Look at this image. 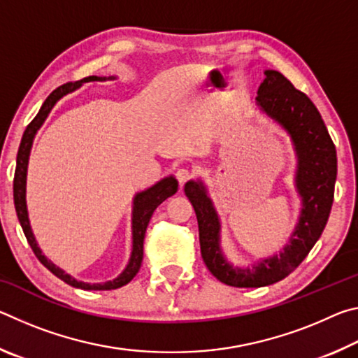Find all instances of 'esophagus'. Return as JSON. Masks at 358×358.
Returning a JSON list of instances; mask_svg holds the SVG:
<instances>
[{
	"label": "esophagus",
	"instance_id": "1",
	"mask_svg": "<svg viewBox=\"0 0 358 358\" xmlns=\"http://www.w3.org/2000/svg\"><path fill=\"white\" fill-rule=\"evenodd\" d=\"M175 177H177L180 186H185V185L187 183V181H189V180L192 178V172L189 171V169L181 167V169H178L177 172H175Z\"/></svg>",
	"mask_w": 358,
	"mask_h": 358
}]
</instances>
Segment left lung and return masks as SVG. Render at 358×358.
I'll return each mask as SVG.
<instances>
[{
  "mask_svg": "<svg viewBox=\"0 0 358 358\" xmlns=\"http://www.w3.org/2000/svg\"><path fill=\"white\" fill-rule=\"evenodd\" d=\"M257 93V104L289 131L299 153L296 187L303 210L290 245L252 270L232 268L220 251V222L205 187L194 181L185 186L197 216L203 262L216 280L234 287L270 286L292 273L322 235L335 197L336 148L313 101L278 71H265Z\"/></svg>",
  "mask_w": 358,
  "mask_h": 358,
  "instance_id": "obj_1",
  "label": "left lung"
}]
</instances>
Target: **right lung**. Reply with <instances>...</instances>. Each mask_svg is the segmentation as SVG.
I'll return each instance as SVG.
<instances>
[{
	"mask_svg": "<svg viewBox=\"0 0 358 358\" xmlns=\"http://www.w3.org/2000/svg\"><path fill=\"white\" fill-rule=\"evenodd\" d=\"M90 80H98V77L94 76L87 77L83 78L82 82H90ZM82 82H68V83L59 85L57 90H53V92L47 96V99L39 108L38 115H36L31 123L27 126L25 132H23L19 153H17V166H15V175H14V205H15L17 217H19L20 226L23 229V234H25V237L28 240L29 246H31L34 256L39 259V262L44 265L45 268L50 270L53 275L59 278L62 281H64L66 284H69L72 287H78L85 290H110V289H118L121 286H124V284H128L132 278L138 273V268H141L142 259H143V240H145V232H147L148 222L151 220V216H153V211L159 207L167 197H171L177 192L178 181L173 177H169L166 180L159 181V183L155 185L153 187H150V189L137 194L136 196L134 217H132V238H134V245H132V256H131L128 268H126L123 273L117 278V280L108 281L104 284H87V282L76 281L74 278L66 275L63 270H59L58 266H55L50 262V260L45 259V256L41 252L39 246L33 237L31 227H29V222H28V215H27L25 183H27L28 155H29V148H31L36 131L39 129V126L42 123H44V120L47 118L48 112L52 110V107L55 106V102L66 93H69L77 87H80Z\"/></svg>",
	"mask_w": 358,
	"mask_h": 358,
	"instance_id": "add662e5",
	"label": "right lung"
}]
</instances>
